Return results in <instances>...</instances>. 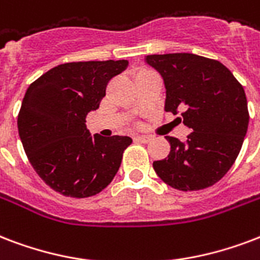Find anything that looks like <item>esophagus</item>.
Segmentation results:
<instances>
[{
  "label": "esophagus",
  "instance_id": "1",
  "mask_svg": "<svg viewBox=\"0 0 260 260\" xmlns=\"http://www.w3.org/2000/svg\"><path fill=\"white\" fill-rule=\"evenodd\" d=\"M151 140L150 136H135V142H138V143H148Z\"/></svg>",
  "mask_w": 260,
  "mask_h": 260
}]
</instances>
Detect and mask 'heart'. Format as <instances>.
Here are the masks:
<instances>
[{
    "instance_id": "1",
    "label": "heart",
    "mask_w": 260,
    "mask_h": 260,
    "mask_svg": "<svg viewBox=\"0 0 260 260\" xmlns=\"http://www.w3.org/2000/svg\"><path fill=\"white\" fill-rule=\"evenodd\" d=\"M151 72V71H148V69H140V71H138V73L135 75V76H138V75H144V73H148Z\"/></svg>"
}]
</instances>
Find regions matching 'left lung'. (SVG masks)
Segmentation results:
<instances>
[{
    "mask_svg": "<svg viewBox=\"0 0 260 260\" xmlns=\"http://www.w3.org/2000/svg\"><path fill=\"white\" fill-rule=\"evenodd\" d=\"M166 87V112L191 128L187 142L166 136L170 152L155 173L178 191H199L228 173L241 150L249 113L244 88L217 59L191 53L147 55Z\"/></svg>",
    "mask_w": 260,
    "mask_h": 260,
    "instance_id": "8db88e82",
    "label": "left lung"
}]
</instances>
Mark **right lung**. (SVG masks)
<instances>
[{"label":"right lung","instance_id":"obj_1","mask_svg":"<svg viewBox=\"0 0 260 260\" xmlns=\"http://www.w3.org/2000/svg\"><path fill=\"white\" fill-rule=\"evenodd\" d=\"M126 65V59L65 62L29 84L17 116L19 136L38 176L61 195H96L121 165L132 139L91 136L86 117Z\"/></svg>","mask_w":260,"mask_h":260}]
</instances>
